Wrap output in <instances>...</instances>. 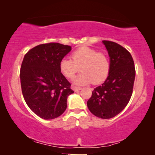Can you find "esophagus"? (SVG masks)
Listing matches in <instances>:
<instances>
[{
    "label": "esophagus",
    "instance_id": "34e87169",
    "mask_svg": "<svg viewBox=\"0 0 155 155\" xmlns=\"http://www.w3.org/2000/svg\"><path fill=\"white\" fill-rule=\"evenodd\" d=\"M72 90H74V92H79V90H81V88L78 87H76V86H72Z\"/></svg>",
    "mask_w": 155,
    "mask_h": 155
}]
</instances>
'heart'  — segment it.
I'll list each match as a JSON object with an SVG mask.
<instances>
[{
	"instance_id": "heart-1",
	"label": "heart",
	"mask_w": 155,
	"mask_h": 155,
	"mask_svg": "<svg viewBox=\"0 0 155 155\" xmlns=\"http://www.w3.org/2000/svg\"><path fill=\"white\" fill-rule=\"evenodd\" d=\"M60 71L68 79H73L81 70L82 73L74 79L76 84H99L109 75L111 63L107 53L87 47H80L71 54V60L64 58L60 62Z\"/></svg>"
}]
</instances>
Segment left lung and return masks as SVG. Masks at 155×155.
Returning a JSON list of instances; mask_svg holds the SVG:
<instances>
[{
    "label": "left lung",
    "instance_id": "1",
    "mask_svg": "<svg viewBox=\"0 0 155 155\" xmlns=\"http://www.w3.org/2000/svg\"><path fill=\"white\" fill-rule=\"evenodd\" d=\"M103 43L110 57L109 75L102 85L94 89L87 104L95 116L110 119L120 114L130 100L136 69L132 56L125 48L111 41Z\"/></svg>",
    "mask_w": 155,
    "mask_h": 155
}]
</instances>
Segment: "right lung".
Returning a JSON list of instances; mask_svg holds the SVG:
<instances>
[{"instance_id": "1", "label": "right lung", "mask_w": 155, "mask_h": 155, "mask_svg": "<svg viewBox=\"0 0 155 155\" xmlns=\"http://www.w3.org/2000/svg\"><path fill=\"white\" fill-rule=\"evenodd\" d=\"M71 47L59 43L43 44L26 53L20 68L23 97L32 111L44 120L60 117L74 93L71 83L61 74L60 62Z\"/></svg>"}]
</instances>
